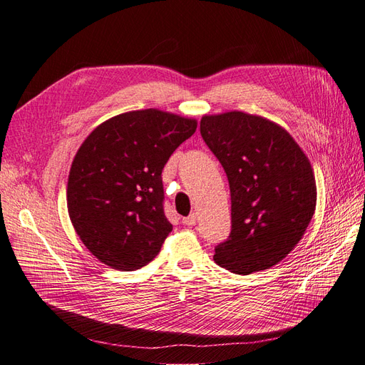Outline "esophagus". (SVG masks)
Here are the masks:
<instances>
[{"label":"esophagus","mask_w":365,"mask_h":365,"mask_svg":"<svg viewBox=\"0 0 365 365\" xmlns=\"http://www.w3.org/2000/svg\"><path fill=\"white\" fill-rule=\"evenodd\" d=\"M196 215L195 213H192V215H189L187 217H182V224L185 225V227H193L195 224H196Z\"/></svg>","instance_id":"34e87169"}]
</instances>
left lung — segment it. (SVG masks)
I'll use <instances>...</instances> for the list:
<instances>
[{"label":"left lung","mask_w":365,"mask_h":365,"mask_svg":"<svg viewBox=\"0 0 365 365\" xmlns=\"http://www.w3.org/2000/svg\"><path fill=\"white\" fill-rule=\"evenodd\" d=\"M201 135L228 176L231 235L215 262L248 275L283 260L317 205L311 161L283 126L242 111L202 115Z\"/></svg>","instance_id":"8db88e82"}]
</instances>
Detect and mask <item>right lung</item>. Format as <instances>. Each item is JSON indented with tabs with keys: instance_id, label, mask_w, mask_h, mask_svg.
Segmentation results:
<instances>
[{
	"instance_id": "right-lung-1",
	"label": "right lung",
	"mask_w": 365,
	"mask_h": 365,
	"mask_svg": "<svg viewBox=\"0 0 365 365\" xmlns=\"http://www.w3.org/2000/svg\"><path fill=\"white\" fill-rule=\"evenodd\" d=\"M196 128V118L149 108L108 118L85 138L71 163L67 207L96 259L118 271L155 259L172 231L161 172Z\"/></svg>"
}]
</instances>
